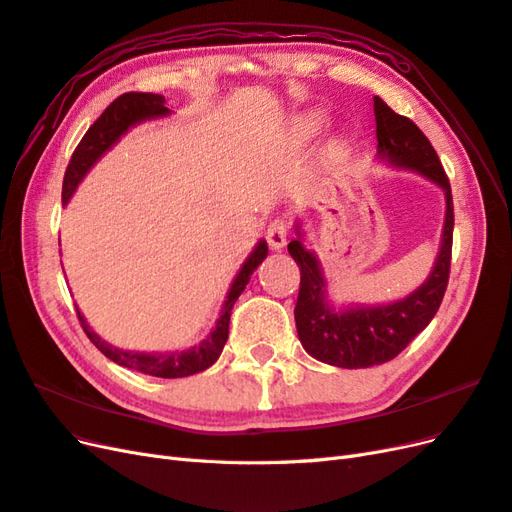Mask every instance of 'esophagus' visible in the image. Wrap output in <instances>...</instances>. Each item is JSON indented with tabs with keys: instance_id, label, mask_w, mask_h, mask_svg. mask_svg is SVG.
I'll use <instances>...</instances> for the list:
<instances>
[{
	"instance_id": "obj_1",
	"label": "esophagus",
	"mask_w": 512,
	"mask_h": 512,
	"mask_svg": "<svg viewBox=\"0 0 512 512\" xmlns=\"http://www.w3.org/2000/svg\"><path fill=\"white\" fill-rule=\"evenodd\" d=\"M267 241L271 245V250H275V252L284 250L286 241H288V226H286L284 220L277 218V220H273L269 224V228H267Z\"/></svg>"
}]
</instances>
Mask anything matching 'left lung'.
<instances>
[{
  "label": "left lung",
  "mask_w": 512,
  "mask_h": 512,
  "mask_svg": "<svg viewBox=\"0 0 512 512\" xmlns=\"http://www.w3.org/2000/svg\"><path fill=\"white\" fill-rule=\"evenodd\" d=\"M374 113L378 160L436 183L444 192L446 213L440 250L427 280L404 299L378 305H335L329 297V280L320 258L303 245V222H294L297 239L288 243V252L301 271L299 299L294 307L299 339L314 359L344 369L382 365L395 359L436 316L451 271L453 196L438 153L414 121L397 115L378 96L374 98Z\"/></svg>",
  "instance_id": "obj_1"
}]
</instances>
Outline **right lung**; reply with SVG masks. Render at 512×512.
Returning <instances> with one entry per match:
<instances>
[{"label": "right lung", "mask_w": 512, "mask_h": 512, "mask_svg": "<svg viewBox=\"0 0 512 512\" xmlns=\"http://www.w3.org/2000/svg\"><path fill=\"white\" fill-rule=\"evenodd\" d=\"M170 108H166V100L160 94H136V91H130V94L119 96L113 104H108L106 111L94 121L79 147L74 149L70 164L66 168L64 175V188H61V205H68L72 194L79 188V183L85 179L94 164L104 156L106 151H111L119 141L121 136H126L134 126L143 121L151 119H160L168 117ZM269 247L267 241L260 239L250 256L245 258L241 265L239 273L232 280L224 305L220 309V316L215 320V327L209 331V335L203 339V342L185 348V350H173V352H134V350H121L115 348L113 344L104 342V339L89 327L85 316L79 312L81 327L87 333V337L94 344L106 359H111L113 363L136 369L141 374H149L156 378H185L198 374V371H205L211 367L215 361L220 359V354L224 350V344L228 339V324H230V312L232 305L239 299V294L245 290L247 282H250L252 273L258 269L262 260L267 258Z\"/></svg>", "instance_id": "obj_1"}]
</instances>
